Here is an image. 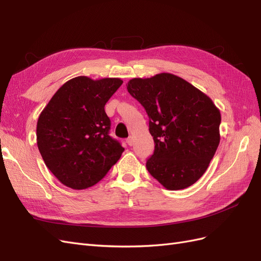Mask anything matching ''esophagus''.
<instances>
[{
    "label": "esophagus",
    "instance_id": "34e87169",
    "mask_svg": "<svg viewBox=\"0 0 261 261\" xmlns=\"http://www.w3.org/2000/svg\"><path fill=\"white\" fill-rule=\"evenodd\" d=\"M126 143H127L129 146H132L134 144V137L129 136L127 139H126Z\"/></svg>",
    "mask_w": 261,
    "mask_h": 261
}]
</instances>
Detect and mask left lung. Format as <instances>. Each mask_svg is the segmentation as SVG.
<instances>
[{
  "label": "left lung",
  "instance_id": "1",
  "mask_svg": "<svg viewBox=\"0 0 261 261\" xmlns=\"http://www.w3.org/2000/svg\"><path fill=\"white\" fill-rule=\"evenodd\" d=\"M127 90L149 116L154 151L148 172L169 191L196 183L220 143L219 109L207 94L169 73L133 78Z\"/></svg>",
  "mask_w": 261,
  "mask_h": 261
}]
</instances>
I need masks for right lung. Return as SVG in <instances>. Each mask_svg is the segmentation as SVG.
Returning <instances> with one entry per match:
<instances>
[{"instance_id": "obj_1", "label": "right lung", "mask_w": 261, "mask_h": 261, "mask_svg": "<svg viewBox=\"0 0 261 261\" xmlns=\"http://www.w3.org/2000/svg\"><path fill=\"white\" fill-rule=\"evenodd\" d=\"M123 81L78 76L63 85L37 123V145L48 169L62 184L85 189L97 184L124 148L109 135L105 106Z\"/></svg>"}]
</instances>
